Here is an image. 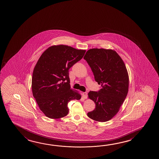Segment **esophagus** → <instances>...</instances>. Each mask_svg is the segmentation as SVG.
<instances>
[{
    "label": "esophagus",
    "mask_w": 159,
    "mask_h": 159,
    "mask_svg": "<svg viewBox=\"0 0 159 159\" xmlns=\"http://www.w3.org/2000/svg\"><path fill=\"white\" fill-rule=\"evenodd\" d=\"M82 95H83V98L84 99H86L88 98V94L86 92H84Z\"/></svg>",
    "instance_id": "34e87169"
}]
</instances>
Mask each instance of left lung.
<instances>
[{
    "mask_svg": "<svg viewBox=\"0 0 159 159\" xmlns=\"http://www.w3.org/2000/svg\"><path fill=\"white\" fill-rule=\"evenodd\" d=\"M84 59L91 68L95 80L102 86L99 91L88 93L95 108L88 116L96 121H109L119 111L128 94L129 81L125 64L111 49H91Z\"/></svg>",
    "mask_w": 159,
    "mask_h": 159,
    "instance_id": "obj_1",
    "label": "left lung"
}]
</instances>
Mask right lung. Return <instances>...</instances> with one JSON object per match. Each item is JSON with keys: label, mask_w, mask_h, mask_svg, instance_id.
<instances>
[{"label": "right lung", "mask_w": 159, "mask_h": 159, "mask_svg": "<svg viewBox=\"0 0 159 159\" xmlns=\"http://www.w3.org/2000/svg\"><path fill=\"white\" fill-rule=\"evenodd\" d=\"M86 50L54 45L42 54L34 69L31 88L40 109L47 117L59 119L69 112L68 104L81 95L70 89L69 70Z\"/></svg>", "instance_id": "add662e5"}]
</instances>
